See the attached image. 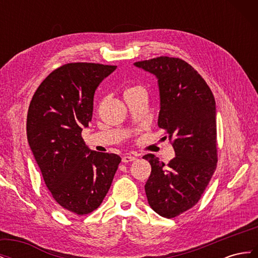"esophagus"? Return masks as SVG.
Instances as JSON below:
<instances>
[{
  "label": "esophagus",
  "mask_w": 258,
  "mask_h": 258,
  "mask_svg": "<svg viewBox=\"0 0 258 258\" xmlns=\"http://www.w3.org/2000/svg\"><path fill=\"white\" fill-rule=\"evenodd\" d=\"M137 159V157H135V156L132 155H127V156H123V157L121 158V161L122 162H131V161H135Z\"/></svg>",
  "instance_id": "esophagus-1"
}]
</instances>
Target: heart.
Wrapping results in <instances>:
<instances>
[{
    "label": "heart",
    "instance_id": "1",
    "mask_svg": "<svg viewBox=\"0 0 258 258\" xmlns=\"http://www.w3.org/2000/svg\"><path fill=\"white\" fill-rule=\"evenodd\" d=\"M134 88H138V87H134ZM134 88H129L128 90H130V89H134Z\"/></svg>",
    "mask_w": 258,
    "mask_h": 258
}]
</instances>
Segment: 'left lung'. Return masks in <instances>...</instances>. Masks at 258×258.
I'll return each mask as SVG.
<instances>
[{
    "mask_svg": "<svg viewBox=\"0 0 258 258\" xmlns=\"http://www.w3.org/2000/svg\"><path fill=\"white\" fill-rule=\"evenodd\" d=\"M135 66L157 79L158 126L173 140L175 152L168 167L153 154L143 157L152 167L146 197L156 213L172 218L197 204L215 171V100L206 81L182 59L158 57Z\"/></svg>",
    "mask_w": 258,
    "mask_h": 258,
    "instance_id": "left-lung-1",
    "label": "left lung"
}]
</instances>
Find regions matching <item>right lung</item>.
I'll return each instance as SVG.
<instances>
[{"instance_id":"1","label":"right lung","mask_w":258,"mask_h":258,"mask_svg":"<svg viewBox=\"0 0 258 258\" xmlns=\"http://www.w3.org/2000/svg\"><path fill=\"white\" fill-rule=\"evenodd\" d=\"M116 66L68 63L38 86L27 117V137L52 198L70 213L85 215L106 196L121 158L86 146L93 97Z\"/></svg>"}]
</instances>
